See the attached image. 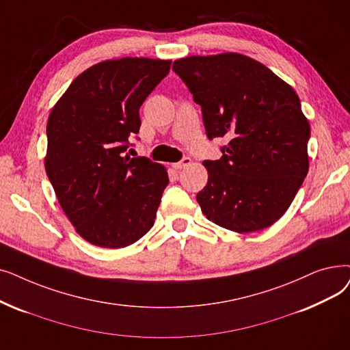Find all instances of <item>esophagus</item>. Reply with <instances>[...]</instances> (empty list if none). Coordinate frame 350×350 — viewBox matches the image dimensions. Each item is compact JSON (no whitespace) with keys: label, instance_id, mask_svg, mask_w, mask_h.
<instances>
[{"label":"esophagus","instance_id":"34e87169","mask_svg":"<svg viewBox=\"0 0 350 350\" xmlns=\"http://www.w3.org/2000/svg\"><path fill=\"white\" fill-rule=\"evenodd\" d=\"M190 164H191V159L190 157H183L178 163H174L173 167L176 170H181V169H185V167H187Z\"/></svg>","mask_w":350,"mask_h":350}]
</instances>
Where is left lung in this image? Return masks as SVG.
Listing matches in <instances>:
<instances>
[{
	"instance_id": "left-lung-1",
	"label": "left lung",
	"mask_w": 350,
	"mask_h": 350,
	"mask_svg": "<svg viewBox=\"0 0 350 350\" xmlns=\"http://www.w3.org/2000/svg\"><path fill=\"white\" fill-rule=\"evenodd\" d=\"M173 71L202 107L207 137L229 139L203 161V215L237 233L263 230L292 204L309 170V121L295 90L256 59L237 54L176 59Z\"/></svg>"
}]
</instances>
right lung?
Instances as JSON below:
<instances>
[{"label":"right lung","instance_id":"right-lung-1","mask_svg":"<svg viewBox=\"0 0 350 350\" xmlns=\"http://www.w3.org/2000/svg\"><path fill=\"white\" fill-rule=\"evenodd\" d=\"M170 64L144 57L98 63L70 84L50 113L45 172L75 232L91 245L126 247L154 224L169 174L124 151L140 130L142 104Z\"/></svg>","mask_w":350,"mask_h":350}]
</instances>
